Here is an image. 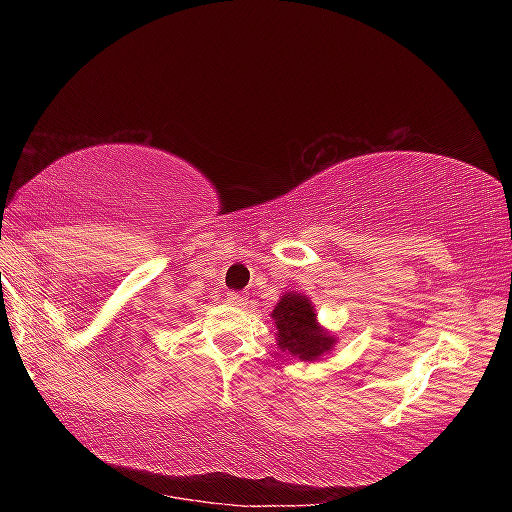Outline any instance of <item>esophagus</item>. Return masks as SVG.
<instances>
[{
	"instance_id": "obj_1",
	"label": "esophagus",
	"mask_w": 512,
	"mask_h": 512,
	"mask_svg": "<svg viewBox=\"0 0 512 512\" xmlns=\"http://www.w3.org/2000/svg\"><path fill=\"white\" fill-rule=\"evenodd\" d=\"M228 302L241 307V305H246V302H248V296H246V293H239V291H230L228 293Z\"/></svg>"
}]
</instances>
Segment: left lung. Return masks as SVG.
<instances>
[{"label":"left lung","instance_id":"1","mask_svg":"<svg viewBox=\"0 0 512 512\" xmlns=\"http://www.w3.org/2000/svg\"><path fill=\"white\" fill-rule=\"evenodd\" d=\"M273 320L280 339L277 345L302 361H314L334 345L332 336L318 327L311 302L300 293H284L273 309Z\"/></svg>","mask_w":512,"mask_h":512}]
</instances>
